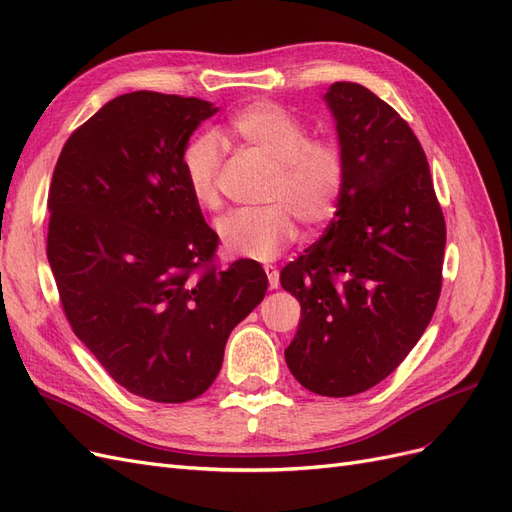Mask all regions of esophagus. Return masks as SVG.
I'll return each mask as SVG.
<instances>
[{
	"mask_svg": "<svg viewBox=\"0 0 512 512\" xmlns=\"http://www.w3.org/2000/svg\"><path fill=\"white\" fill-rule=\"evenodd\" d=\"M266 270V274H268V283H270V289H276V287H279V270H276L274 266H266L264 268Z\"/></svg>",
	"mask_w": 512,
	"mask_h": 512,
	"instance_id": "34e87169",
	"label": "esophagus"
}]
</instances>
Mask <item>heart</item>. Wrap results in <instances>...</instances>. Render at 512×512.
<instances>
[{
    "label": "heart",
    "instance_id": "1",
    "mask_svg": "<svg viewBox=\"0 0 512 512\" xmlns=\"http://www.w3.org/2000/svg\"><path fill=\"white\" fill-rule=\"evenodd\" d=\"M229 130L248 148L272 160L266 193L272 203L218 218V238L229 255L272 259L296 236V218L304 227H321L337 216L347 186V158L337 141L309 137L300 118L268 100L251 102L233 113ZM221 160V141L214 133L191 137L180 154L182 178L201 208L221 206Z\"/></svg>",
    "mask_w": 512,
    "mask_h": 512
}]
</instances>
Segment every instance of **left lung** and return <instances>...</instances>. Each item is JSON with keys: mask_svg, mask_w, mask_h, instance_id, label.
I'll return each mask as SVG.
<instances>
[{"mask_svg": "<svg viewBox=\"0 0 512 512\" xmlns=\"http://www.w3.org/2000/svg\"><path fill=\"white\" fill-rule=\"evenodd\" d=\"M347 158L337 216L281 270L302 319L289 371L321 397L386 379L427 330L442 291L446 223L425 150L388 102L337 81L324 96Z\"/></svg>", "mask_w": 512, "mask_h": 512, "instance_id": "8db88e82", "label": "left lung"}]
</instances>
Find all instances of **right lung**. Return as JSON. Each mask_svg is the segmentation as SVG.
I'll return each instance as SVG.
<instances>
[{
  "mask_svg": "<svg viewBox=\"0 0 512 512\" xmlns=\"http://www.w3.org/2000/svg\"><path fill=\"white\" fill-rule=\"evenodd\" d=\"M212 102L122 94L72 133L49 188L47 257L81 343L137 397L186 403L221 371L229 332L264 300L257 261L216 266L218 236L180 154Z\"/></svg>",
  "mask_w": 512,
  "mask_h": 512,
  "instance_id": "obj_1",
  "label": "right lung"
}]
</instances>
